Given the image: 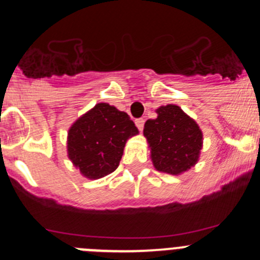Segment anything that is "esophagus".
Returning <instances> with one entry per match:
<instances>
[{
	"label": "esophagus",
	"mask_w": 260,
	"mask_h": 260,
	"mask_svg": "<svg viewBox=\"0 0 260 260\" xmlns=\"http://www.w3.org/2000/svg\"><path fill=\"white\" fill-rule=\"evenodd\" d=\"M135 125H137V127L142 132V130H143V127H144V119L143 118H137V119H135Z\"/></svg>",
	"instance_id": "esophagus-1"
}]
</instances>
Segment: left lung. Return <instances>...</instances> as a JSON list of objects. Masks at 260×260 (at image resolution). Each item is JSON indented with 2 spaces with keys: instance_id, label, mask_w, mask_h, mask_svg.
I'll list each match as a JSON object with an SVG mask.
<instances>
[{
  "instance_id": "obj_1",
  "label": "left lung",
  "mask_w": 260,
  "mask_h": 260,
  "mask_svg": "<svg viewBox=\"0 0 260 260\" xmlns=\"http://www.w3.org/2000/svg\"><path fill=\"white\" fill-rule=\"evenodd\" d=\"M155 119L144 123V137L150 144L155 168L169 174L186 172L198 161L202 148L201 128L177 105H165Z\"/></svg>"
}]
</instances>
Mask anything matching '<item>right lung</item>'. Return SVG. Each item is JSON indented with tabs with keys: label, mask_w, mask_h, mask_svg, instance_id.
<instances>
[{
	"label": "right lung",
	"mask_w": 260,
	"mask_h": 260,
	"mask_svg": "<svg viewBox=\"0 0 260 260\" xmlns=\"http://www.w3.org/2000/svg\"><path fill=\"white\" fill-rule=\"evenodd\" d=\"M137 134L127 113L100 103L69 130V157L84 177L98 180L116 171L126 141Z\"/></svg>",
	"instance_id": "obj_1"
}]
</instances>
